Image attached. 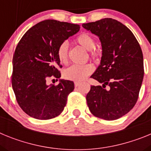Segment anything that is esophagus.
<instances>
[{
  "mask_svg": "<svg viewBox=\"0 0 151 151\" xmlns=\"http://www.w3.org/2000/svg\"><path fill=\"white\" fill-rule=\"evenodd\" d=\"M74 85H75V87H78V86H79V85H80V82H75Z\"/></svg>",
  "mask_w": 151,
  "mask_h": 151,
  "instance_id": "esophagus-1",
  "label": "esophagus"
}]
</instances>
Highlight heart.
<instances>
[{
    "label": "heart",
    "instance_id": "heart-1",
    "mask_svg": "<svg viewBox=\"0 0 151 151\" xmlns=\"http://www.w3.org/2000/svg\"><path fill=\"white\" fill-rule=\"evenodd\" d=\"M76 41L85 49L91 52L92 57H96L97 53L94 50L95 47V40L94 38L87 33H83L76 38ZM68 45L66 42H63L57 49V57L60 62L65 63L67 60ZM94 71V66L91 64H84V65H73L64 71L63 76L66 79L74 81V82H82L88 76Z\"/></svg>",
    "mask_w": 151,
    "mask_h": 151
}]
</instances>
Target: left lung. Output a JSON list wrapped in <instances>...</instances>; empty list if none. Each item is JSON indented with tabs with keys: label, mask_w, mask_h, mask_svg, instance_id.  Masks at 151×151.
<instances>
[{
	"label": "left lung",
	"mask_w": 151,
	"mask_h": 151,
	"mask_svg": "<svg viewBox=\"0 0 151 151\" xmlns=\"http://www.w3.org/2000/svg\"><path fill=\"white\" fill-rule=\"evenodd\" d=\"M82 27L97 35L102 47L101 63L91 77L103 85L91 86L88 106L96 117L115 120L137 102L144 78L142 50L130 29L116 19H102Z\"/></svg>",
	"instance_id": "obj_1"
}]
</instances>
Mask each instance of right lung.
<instances>
[{"label": "right lung", "instance_id": "right-lung-1", "mask_svg": "<svg viewBox=\"0 0 151 151\" xmlns=\"http://www.w3.org/2000/svg\"><path fill=\"white\" fill-rule=\"evenodd\" d=\"M79 25L47 19L26 32L16 47L13 57L12 87L19 105L26 114L45 120L59 116L74 90V83L60 79L57 85H47L54 76L60 78L57 49L76 34Z\"/></svg>", "mask_w": 151, "mask_h": 151}]
</instances>
